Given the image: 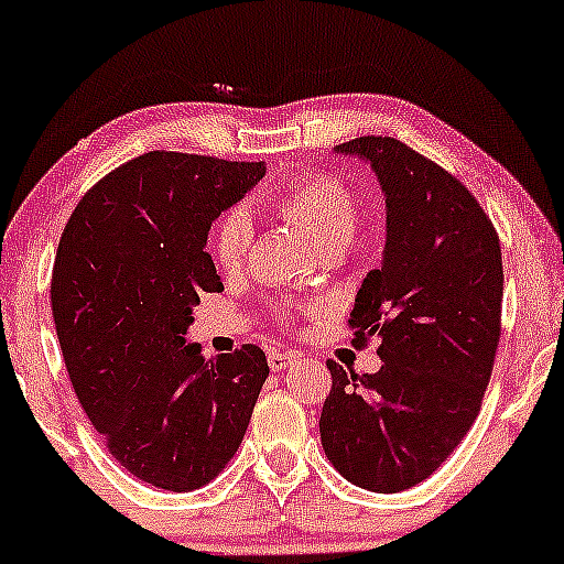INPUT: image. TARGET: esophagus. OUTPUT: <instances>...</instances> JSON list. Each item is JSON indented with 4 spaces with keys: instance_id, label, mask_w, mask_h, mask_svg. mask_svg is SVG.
<instances>
[{
    "instance_id": "34e87169",
    "label": "esophagus",
    "mask_w": 564,
    "mask_h": 564,
    "mask_svg": "<svg viewBox=\"0 0 564 564\" xmlns=\"http://www.w3.org/2000/svg\"><path fill=\"white\" fill-rule=\"evenodd\" d=\"M300 358H302L300 352H281V349H273V352L268 355V364L273 371H283V368L294 366Z\"/></svg>"
}]
</instances>
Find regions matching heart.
Returning a JSON list of instances; mask_svg holds the SVG:
<instances>
[{"mask_svg":"<svg viewBox=\"0 0 564 564\" xmlns=\"http://www.w3.org/2000/svg\"><path fill=\"white\" fill-rule=\"evenodd\" d=\"M273 209L302 230L318 249L339 251L352 241L358 228V204L345 183L328 174L296 177L275 193ZM251 246V219L241 206L228 209L212 230V254L225 273L241 270Z\"/></svg>","mask_w":564,"mask_h":564,"instance_id":"heart-1","label":"heart"}]
</instances>
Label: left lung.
Segmentation results:
<instances>
[{"label":"left lung","instance_id":"obj_1","mask_svg":"<svg viewBox=\"0 0 564 564\" xmlns=\"http://www.w3.org/2000/svg\"><path fill=\"white\" fill-rule=\"evenodd\" d=\"M387 196L384 262L366 275L349 332L379 339L381 368L328 360L321 443L341 477L377 494L426 480L480 413L501 339L498 232L467 185L394 138H355Z\"/></svg>","mask_w":564,"mask_h":564}]
</instances>
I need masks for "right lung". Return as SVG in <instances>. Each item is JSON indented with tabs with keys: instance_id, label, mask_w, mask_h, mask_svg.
I'll return each instance as SVG.
<instances>
[{
	"instance_id": "right-lung-1",
	"label": "right lung",
	"mask_w": 564,
	"mask_h": 564,
	"mask_svg": "<svg viewBox=\"0 0 564 564\" xmlns=\"http://www.w3.org/2000/svg\"><path fill=\"white\" fill-rule=\"evenodd\" d=\"M262 174L142 153L84 193L57 243L50 302L76 398L121 467L174 494L228 467L270 373L257 345L215 358L185 345L193 304L223 291L212 223Z\"/></svg>"
}]
</instances>
